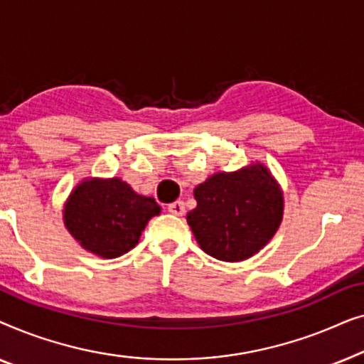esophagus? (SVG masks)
<instances>
[{"mask_svg":"<svg viewBox=\"0 0 364 364\" xmlns=\"http://www.w3.org/2000/svg\"><path fill=\"white\" fill-rule=\"evenodd\" d=\"M167 210L171 212V213H173V215L181 217V215H183V212H186V205H183L182 200H176V202L168 203Z\"/></svg>","mask_w":364,"mask_h":364,"instance_id":"1","label":"esophagus"}]
</instances>
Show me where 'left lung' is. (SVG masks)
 I'll use <instances>...</instances> for the list:
<instances>
[{"mask_svg": "<svg viewBox=\"0 0 364 364\" xmlns=\"http://www.w3.org/2000/svg\"><path fill=\"white\" fill-rule=\"evenodd\" d=\"M193 197L197 207L187 213V222L202 250L217 260L253 257L282 223V188L260 162L213 173L196 187Z\"/></svg>", "mask_w": 364, "mask_h": 364, "instance_id": "left-lung-1", "label": "left lung"}]
</instances>
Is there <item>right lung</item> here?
Listing matches in <instances>:
<instances>
[{
    "label": "right lung",
    "mask_w": 364,
    "mask_h": 364,
    "mask_svg": "<svg viewBox=\"0 0 364 364\" xmlns=\"http://www.w3.org/2000/svg\"><path fill=\"white\" fill-rule=\"evenodd\" d=\"M161 213L152 197L121 178H86L64 203V225L84 250L116 258L137 245L147 222Z\"/></svg>",
    "instance_id": "obj_1"
}]
</instances>
